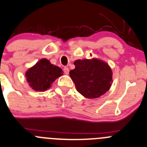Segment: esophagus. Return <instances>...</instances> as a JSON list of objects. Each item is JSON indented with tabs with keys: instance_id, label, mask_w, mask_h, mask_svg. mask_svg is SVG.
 Here are the masks:
<instances>
[{
	"instance_id": "1",
	"label": "esophagus",
	"mask_w": 147,
	"mask_h": 147,
	"mask_svg": "<svg viewBox=\"0 0 147 147\" xmlns=\"http://www.w3.org/2000/svg\"><path fill=\"white\" fill-rule=\"evenodd\" d=\"M63 71H64V73H65V74H68V73H69V70H68V68H67V67H65V68H63Z\"/></svg>"
}]
</instances>
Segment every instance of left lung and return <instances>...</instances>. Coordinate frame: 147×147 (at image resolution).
<instances>
[{
	"label": "left lung",
	"mask_w": 147,
	"mask_h": 147,
	"mask_svg": "<svg viewBox=\"0 0 147 147\" xmlns=\"http://www.w3.org/2000/svg\"><path fill=\"white\" fill-rule=\"evenodd\" d=\"M69 74L76 89L86 98L100 97L110 89L112 70L107 63L97 58L76 60Z\"/></svg>",
	"instance_id": "left-lung-1"
}]
</instances>
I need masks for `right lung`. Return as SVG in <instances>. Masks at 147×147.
Wrapping results in <instances>:
<instances>
[{
	"label": "right lung",
	"instance_id": "obj_1",
	"mask_svg": "<svg viewBox=\"0 0 147 147\" xmlns=\"http://www.w3.org/2000/svg\"><path fill=\"white\" fill-rule=\"evenodd\" d=\"M30 87L35 91L45 92L50 87L57 78L63 75L61 68L50 63L46 58L39 61L25 74Z\"/></svg>",
	"mask_w": 147,
	"mask_h": 147
}]
</instances>
